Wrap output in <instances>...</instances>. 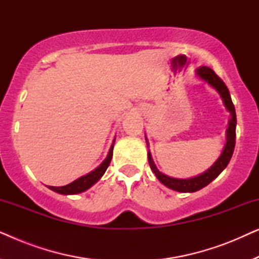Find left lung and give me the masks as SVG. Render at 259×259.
I'll use <instances>...</instances> for the list:
<instances>
[{"label":"left lung","instance_id":"1","mask_svg":"<svg viewBox=\"0 0 259 259\" xmlns=\"http://www.w3.org/2000/svg\"><path fill=\"white\" fill-rule=\"evenodd\" d=\"M196 74L201 80H204L205 82H207L210 86L213 87L214 90L218 92L219 95H221L223 99V102H224L225 108L228 109L230 114H231V118L229 120V127L228 130H226V144L222 154L219 155V158L215 160L214 164L212 165L210 168L206 169V171L201 173L199 176L193 177V178L177 179L161 173L157 168V166H155L153 159H152L151 152L148 151V164H150L151 169L153 171L155 177L159 179V182L164 184V185L166 187H168V189L178 191V192H196V191L203 189V187L208 185L212 180L217 178V177L223 172V169H224L230 162V159L232 157L233 150H235L236 145L237 118L235 106L232 104L231 95H230L228 87H226V84L223 82V80L210 68V67H199V68L196 70Z\"/></svg>","mask_w":259,"mask_h":259}]
</instances>
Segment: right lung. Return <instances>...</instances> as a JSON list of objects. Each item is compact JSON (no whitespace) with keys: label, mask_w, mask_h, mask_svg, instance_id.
Returning <instances> with one entry per match:
<instances>
[{"label":"right lung","mask_w":259,"mask_h":259,"mask_svg":"<svg viewBox=\"0 0 259 259\" xmlns=\"http://www.w3.org/2000/svg\"><path fill=\"white\" fill-rule=\"evenodd\" d=\"M113 147H114V141H113L111 148H109V152L107 154V158L105 159L104 161L101 162L100 166H98L97 168L93 169V171L88 173L86 176L80 177L79 179L74 180L73 183L68 184L66 186H48L52 191H54L56 193L60 194H76V193H81L83 191H86L94 185L95 183L99 182L102 176L105 175L106 169L111 164L112 157H113Z\"/></svg>","instance_id":"obj_1"}]
</instances>
